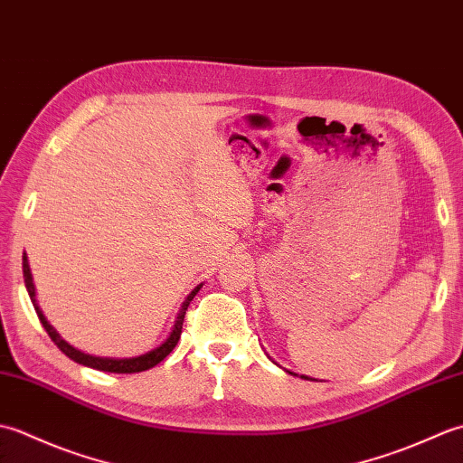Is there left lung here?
Wrapping results in <instances>:
<instances>
[{"mask_svg": "<svg viewBox=\"0 0 463 463\" xmlns=\"http://www.w3.org/2000/svg\"><path fill=\"white\" fill-rule=\"evenodd\" d=\"M288 373H292V376H298V373H294V372H290V370H287ZM300 378H304V380H312V378H308V376H300Z\"/></svg>", "mask_w": 463, "mask_h": 463, "instance_id": "1", "label": "left lung"}]
</instances>
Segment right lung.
I'll list each match as a JSON object with an SVG mask.
<instances>
[{"mask_svg": "<svg viewBox=\"0 0 463 463\" xmlns=\"http://www.w3.org/2000/svg\"><path fill=\"white\" fill-rule=\"evenodd\" d=\"M24 279H25L27 294H29V298H32V302H33V308L37 312V317H39V320H42L45 332L49 334V338H52L57 344V348L61 350L65 356H69L77 364H83V366H90V368L101 370V372H115V373L145 372V370L156 366V364H159L161 360H165L166 356H169V354L173 352V348L176 346V342H179V338H181V328H183V320H184L186 308H189L191 300L196 297V292L203 288V282H201L199 287H194L189 294H186V298L183 300L179 312H176L175 324H173V328L169 332V336H166L163 340V344H159V346L141 354V356H133V358H103V356H93V354H85L81 350H77L67 340H63L61 334H59L52 326V324L47 322L43 310L39 308V304H37V292H35V284H33V274H32V269H29V260H27V254L25 252H24Z\"/></svg>", "mask_w": 463, "mask_h": 463, "instance_id": "right-lung-1", "label": "right lung"}]
</instances>
